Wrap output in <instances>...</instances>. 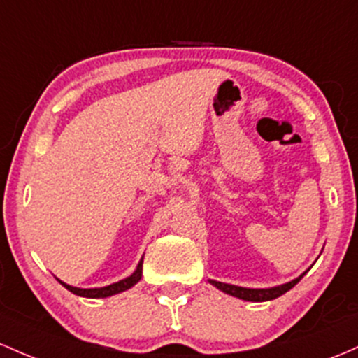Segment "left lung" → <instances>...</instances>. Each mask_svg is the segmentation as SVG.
Listing matches in <instances>:
<instances>
[{
  "mask_svg": "<svg viewBox=\"0 0 358 358\" xmlns=\"http://www.w3.org/2000/svg\"><path fill=\"white\" fill-rule=\"evenodd\" d=\"M311 268V266H309ZM309 268L306 270L304 273H301L299 277L294 278V280L287 282V284H282V285H275V287H268V289H250V287H239V285H233V284H224V282H217V280H212L209 278V284L214 285L215 289L222 290L224 294H229V296L238 297V299L243 301H250V302H265V301H272L280 297L282 294H285L287 290H290L297 282L304 277L306 273L309 272Z\"/></svg>",
  "mask_w": 358,
  "mask_h": 358,
  "instance_id": "left-lung-1",
  "label": "left lung"
}]
</instances>
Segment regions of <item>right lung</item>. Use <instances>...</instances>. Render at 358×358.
Here are the masks:
<instances>
[{
	"mask_svg": "<svg viewBox=\"0 0 358 358\" xmlns=\"http://www.w3.org/2000/svg\"><path fill=\"white\" fill-rule=\"evenodd\" d=\"M143 260L144 257L141 258L139 263H137L136 270L132 272L129 277L122 278V280L115 282V284H110V285H105V287H96V289H80V287H73V285L66 284V282L59 280V284L62 285V287H66L69 290V292L76 294V296L80 297H90V299H103V297H110V296H115V294H120L124 292V290H129L131 287H134L137 282L141 280V277H143Z\"/></svg>",
	"mask_w": 358,
	"mask_h": 358,
	"instance_id": "1",
	"label": "right lung"
}]
</instances>
